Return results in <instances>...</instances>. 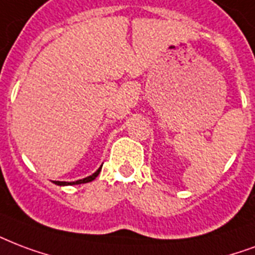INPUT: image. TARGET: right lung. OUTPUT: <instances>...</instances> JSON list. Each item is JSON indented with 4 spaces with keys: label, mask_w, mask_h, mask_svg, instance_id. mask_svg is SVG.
I'll return each instance as SVG.
<instances>
[{
    "label": "right lung",
    "mask_w": 255,
    "mask_h": 255,
    "mask_svg": "<svg viewBox=\"0 0 255 255\" xmlns=\"http://www.w3.org/2000/svg\"><path fill=\"white\" fill-rule=\"evenodd\" d=\"M102 167L100 166V168L95 172V174H92L91 176H87V178H84V179H80V180H76V182H54L56 184H58V186H67V184H81V183H88V182H92L93 179H96V176L99 174H100V171H102Z\"/></svg>",
    "instance_id": "1"
}]
</instances>
